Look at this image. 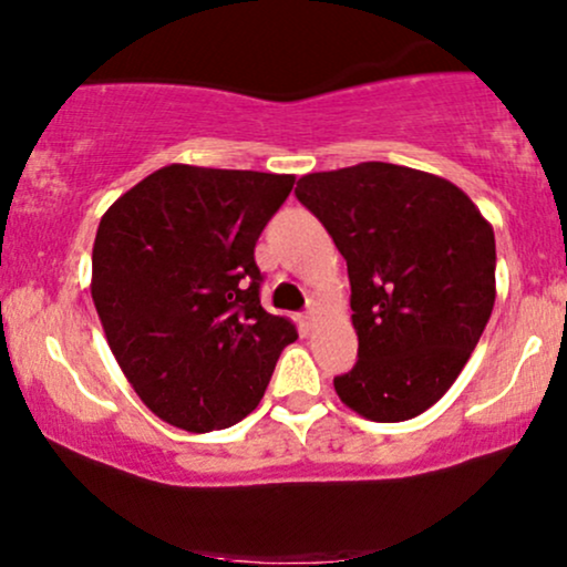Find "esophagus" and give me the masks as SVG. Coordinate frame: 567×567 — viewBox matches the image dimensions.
I'll return each instance as SVG.
<instances>
[{"label": "esophagus", "mask_w": 567, "mask_h": 567, "mask_svg": "<svg viewBox=\"0 0 567 567\" xmlns=\"http://www.w3.org/2000/svg\"><path fill=\"white\" fill-rule=\"evenodd\" d=\"M320 303H317V301H311L309 306H306V311H303V322L306 324H315L317 322V317H320Z\"/></svg>", "instance_id": "1"}]
</instances>
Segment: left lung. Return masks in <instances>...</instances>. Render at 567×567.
I'll use <instances>...</instances> for the list:
<instances>
[{
	"label": "left lung",
	"instance_id": "left-lung-1",
	"mask_svg": "<svg viewBox=\"0 0 567 567\" xmlns=\"http://www.w3.org/2000/svg\"><path fill=\"white\" fill-rule=\"evenodd\" d=\"M296 197L347 258L360 360L336 394L368 421L415 419L453 386L491 320V220L451 181L389 162L309 173Z\"/></svg>",
	"mask_w": 567,
	"mask_h": 567
}]
</instances>
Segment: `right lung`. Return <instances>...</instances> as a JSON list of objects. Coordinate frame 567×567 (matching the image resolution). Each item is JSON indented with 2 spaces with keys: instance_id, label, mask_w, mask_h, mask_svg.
<instances>
[{
  "instance_id": "obj_1",
  "label": "right lung",
  "mask_w": 567,
  "mask_h": 567,
  "mask_svg": "<svg viewBox=\"0 0 567 567\" xmlns=\"http://www.w3.org/2000/svg\"><path fill=\"white\" fill-rule=\"evenodd\" d=\"M296 175L159 167L103 213L90 292L143 405L205 434L243 421L298 338L258 298V237Z\"/></svg>"
}]
</instances>
